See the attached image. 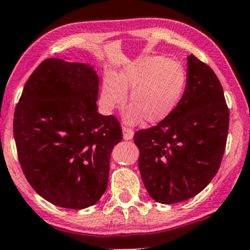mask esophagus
<instances>
[{
  "instance_id": "esophagus-1",
  "label": "esophagus",
  "mask_w": 250,
  "mask_h": 250,
  "mask_svg": "<svg viewBox=\"0 0 250 250\" xmlns=\"http://www.w3.org/2000/svg\"><path fill=\"white\" fill-rule=\"evenodd\" d=\"M122 131H123V139H125V141H128V140L133 139V136H134V130H133V129L129 128V127H125V125H123Z\"/></svg>"
}]
</instances>
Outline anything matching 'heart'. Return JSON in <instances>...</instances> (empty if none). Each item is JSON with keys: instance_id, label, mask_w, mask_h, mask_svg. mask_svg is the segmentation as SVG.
<instances>
[{"instance_id": "heart-1", "label": "heart", "mask_w": 250, "mask_h": 250, "mask_svg": "<svg viewBox=\"0 0 250 250\" xmlns=\"http://www.w3.org/2000/svg\"><path fill=\"white\" fill-rule=\"evenodd\" d=\"M186 71L179 62L162 56H147L131 63L115 76L108 74L102 88V100L109 109L121 105L130 89L125 117L149 123L166 119L179 104L186 88Z\"/></svg>"}]
</instances>
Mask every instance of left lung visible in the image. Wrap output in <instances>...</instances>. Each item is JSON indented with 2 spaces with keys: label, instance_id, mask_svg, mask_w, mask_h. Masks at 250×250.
Segmentation results:
<instances>
[{
  "label": "left lung",
  "instance_id": "1",
  "mask_svg": "<svg viewBox=\"0 0 250 250\" xmlns=\"http://www.w3.org/2000/svg\"><path fill=\"white\" fill-rule=\"evenodd\" d=\"M187 75L174 110L134 135L145 187L165 205L190 199L207 187L219 170L228 136L229 109L213 69L190 55Z\"/></svg>",
  "mask_w": 250,
  "mask_h": 250
}]
</instances>
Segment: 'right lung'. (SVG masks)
I'll use <instances>...</instances> for the list:
<instances>
[{
  "label": "right lung",
  "mask_w": 250,
  "mask_h": 250,
  "mask_svg": "<svg viewBox=\"0 0 250 250\" xmlns=\"http://www.w3.org/2000/svg\"><path fill=\"white\" fill-rule=\"evenodd\" d=\"M99 77L84 63L47 59L34 70L14 114L17 156L37 194L63 208L95 205L108 186L115 116L97 113Z\"/></svg>",
  "instance_id": "obj_1"
}]
</instances>
